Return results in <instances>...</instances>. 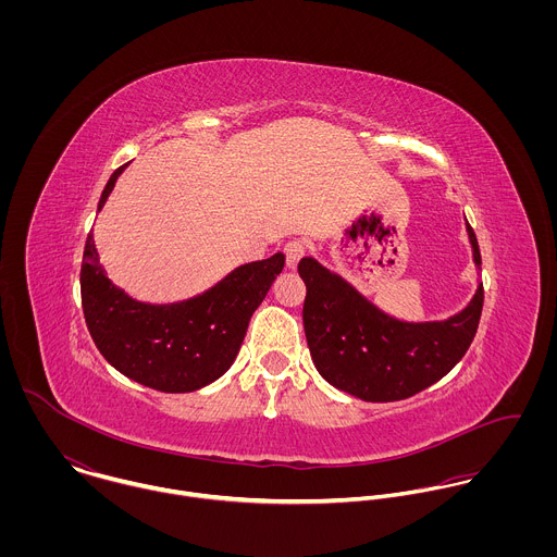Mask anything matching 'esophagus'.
<instances>
[{
  "label": "esophagus",
  "instance_id": "1",
  "mask_svg": "<svg viewBox=\"0 0 557 557\" xmlns=\"http://www.w3.org/2000/svg\"><path fill=\"white\" fill-rule=\"evenodd\" d=\"M307 252V244L302 239H289L285 244V257H287V265L289 268H296L298 261L305 257Z\"/></svg>",
  "mask_w": 557,
  "mask_h": 557
}]
</instances>
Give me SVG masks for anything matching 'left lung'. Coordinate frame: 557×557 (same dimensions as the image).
Masks as SVG:
<instances>
[{"mask_svg":"<svg viewBox=\"0 0 557 557\" xmlns=\"http://www.w3.org/2000/svg\"><path fill=\"white\" fill-rule=\"evenodd\" d=\"M480 265L476 234L468 223ZM307 283L305 332L319 373L338 391L371 403L413 397L440 382L466 356L482 313L484 289L446 321L388 318L313 257L298 263Z\"/></svg>","mask_w":557,"mask_h":557,"instance_id":"1","label":"left lung"}]
</instances>
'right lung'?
Segmentation results:
<instances>
[{"mask_svg":"<svg viewBox=\"0 0 557 557\" xmlns=\"http://www.w3.org/2000/svg\"><path fill=\"white\" fill-rule=\"evenodd\" d=\"M124 166L109 177L98 210ZM283 265L285 255L276 252L239 265L203 296L152 307L111 285L89 232L81 261L83 315L98 351L120 373L160 393H193L234 364L250 315Z\"/></svg>","mask_w":557,"mask_h":557,"instance_id":"right-lung-1","label":"right lung"}]
</instances>
